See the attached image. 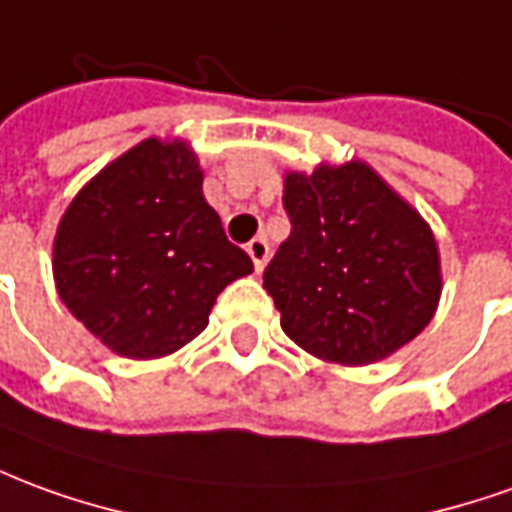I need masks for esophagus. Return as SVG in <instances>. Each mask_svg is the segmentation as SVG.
Segmentation results:
<instances>
[{
    "label": "esophagus",
    "instance_id": "1",
    "mask_svg": "<svg viewBox=\"0 0 512 512\" xmlns=\"http://www.w3.org/2000/svg\"><path fill=\"white\" fill-rule=\"evenodd\" d=\"M246 252H249V257H252V263H255L257 271H263V268H266V260H268L266 238H252V241L246 244Z\"/></svg>",
    "mask_w": 512,
    "mask_h": 512
}]
</instances>
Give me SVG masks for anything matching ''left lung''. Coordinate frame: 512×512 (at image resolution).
Listing matches in <instances>:
<instances>
[{
	"label": "left lung",
	"instance_id": "1",
	"mask_svg": "<svg viewBox=\"0 0 512 512\" xmlns=\"http://www.w3.org/2000/svg\"><path fill=\"white\" fill-rule=\"evenodd\" d=\"M291 235L263 274L282 332L324 363L368 366L424 330L443 288L430 224L366 160L285 171Z\"/></svg>",
	"mask_w": 512,
	"mask_h": 512
}]
</instances>
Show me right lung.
<instances>
[{"label": "right lung", "instance_id": "right-lung-1", "mask_svg": "<svg viewBox=\"0 0 512 512\" xmlns=\"http://www.w3.org/2000/svg\"><path fill=\"white\" fill-rule=\"evenodd\" d=\"M202 180L188 141L144 138L85 182L57 224V296L119 357L182 349L207 327L219 293L255 271L227 241Z\"/></svg>", "mask_w": 512, "mask_h": 512}]
</instances>
